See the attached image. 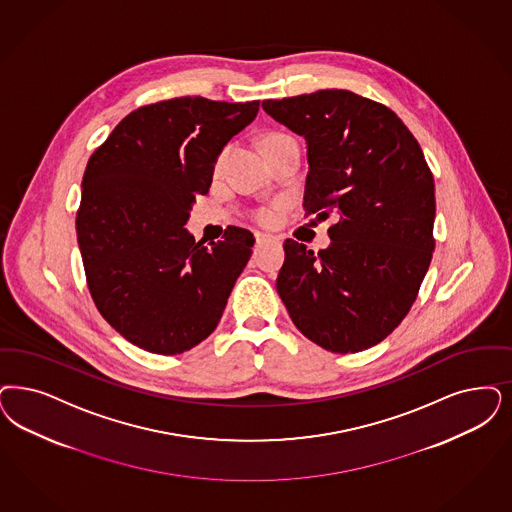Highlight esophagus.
Listing matches in <instances>:
<instances>
[{
  "mask_svg": "<svg viewBox=\"0 0 512 512\" xmlns=\"http://www.w3.org/2000/svg\"><path fill=\"white\" fill-rule=\"evenodd\" d=\"M272 240H276V238L266 234V232H255V242L257 244H265V242H272Z\"/></svg>",
  "mask_w": 512,
  "mask_h": 512,
  "instance_id": "obj_1",
  "label": "esophagus"
}]
</instances>
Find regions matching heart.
I'll use <instances>...</instances> for the list:
<instances>
[{
	"label": "heart",
	"mask_w": 512,
	"mask_h": 512,
	"mask_svg": "<svg viewBox=\"0 0 512 512\" xmlns=\"http://www.w3.org/2000/svg\"><path fill=\"white\" fill-rule=\"evenodd\" d=\"M270 136H278V134H270ZM270 136H266V138H270ZM255 217L263 225H272L278 219V210L276 208H261L259 212L255 213Z\"/></svg>",
	"instance_id": "1"
}]
</instances>
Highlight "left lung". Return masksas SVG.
I'll use <instances>...</instances> for the list:
<instances>
[{"label": "left lung", "mask_w": 512, "mask_h": 512, "mask_svg": "<svg viewBox=\"0 0 512 512\" xmlns=\"http://www.w3.org/2000/svg\"><path fill=\"white\" fill-rule=\"evenodd\" d=\"M263 109L306 140L304 215L338 217L318 253L285 240L278 293L306 338L363 352L405 319L433 257L435 181L422 147L389 107L350 90Z\"/></svg>", "instance_id": "1"}]
</instances>
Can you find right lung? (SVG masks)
<instances>
[{"label":"right lung","mask_w":512,"mask_h":512,"mask_svg":"<svg viewBox=\"0 0 512 512\" xmlns=\"http://www.w3.org/2000/svg\"><path fill=\"white\" fill-rule=\"evenodd\" d=\"M257 111L259 100H162L126 115L89 159L75 227L90 295L145 352L176 355L212 335L246 268L249 230L230 227L204 246L183 225Z\"/></svg>","instance_id":"add662e5"}]
</instances>
